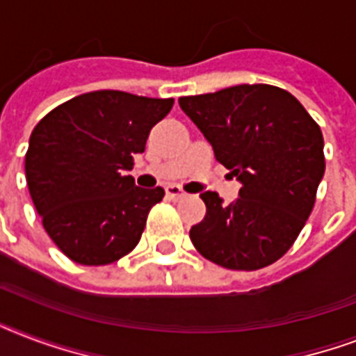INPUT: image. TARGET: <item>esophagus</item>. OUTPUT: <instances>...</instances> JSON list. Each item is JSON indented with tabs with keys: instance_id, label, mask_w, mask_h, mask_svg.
<instances>
[{
	"instance_id": "34e87169",
	"label": "esophagus",
	"mask_w": 356,
	"mask_h": 356,
	"mask_svg": "<svg viewBox=\"0 0 356 356\" xmlns=\"http://www.w3.org/2000/svg\"><path fill=\"white\" fill-rule=\"evenodd\" d=\"M166 195L170 200H181L186 194H184V190L181 186H177V184H170V186H166Z\"/></svg>"
}]
</instances>
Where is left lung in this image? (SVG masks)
Masks as SVG:
<instances>
[{
  "mask_svg": "<svg viewBox=\"0 0 356 356\" xmlns=\"http://www.w3.org/2000/svg\"><path fill=\"white\" fill-rule=\"evenodd\" d=\"M179 105L242 184L231 205L216 192L201 194L207 214L190 229L194 248L229 270L273 264L314 209L325 173L320 125L290 92L271 85L229 86L179 97Z\"/></svg>",
  "mask_w": 356,
  "mask_h": 356,
  "instance_id": "obj_1",
  "label": "left lung"
}]
</instances>
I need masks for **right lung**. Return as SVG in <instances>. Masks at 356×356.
<instances>
[{"label":"right lung","instance_id":"right-lung-1","mask_svg":"<svg viewBox=\"0 0 356 356\" xmlns=\"http://www.w3.org/2000/svg\"><path fill=\"white\" fill-rule=\"evenodd\" d=\"M173 107L120 90L70 99L36 123L25 153V179L42 225L68 259L105 266L131 253L164 190L140 188L133 155L144 153L153 125Z\"/></svg>","mask_w":356,"mask_h":356}]
</instances>
